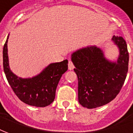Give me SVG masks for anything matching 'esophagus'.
<instances>
[{"instance_id":"34e87169","label":"esophagus","mask_w":133,"mask_h":133,"mask_svg":"<svg viewBox=\"0 0 133 133\" xmlns=\"http://www.w3.org/2000/svg\"><path fill=\"white\" fill-rule=\"evenodd\" d=\"M68 68L69 70H72L73 69L75 68V66H74V64H73V62H72L71 60H69Z\"/></svg>"}]
</instances>
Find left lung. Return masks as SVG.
<instances>
[{"label":"left lung","mask_w":133,"mask_h":133,"mask_svg":"<svg viewBox=\"0 0 133 133\" xmlns=\"http://www.w3.org/2000/svg\"><path fill=\"white\" fill-rule=\"evenodd\" d=\"M112 40L119 50L116 62L107 60L102 50L88 46L74 52L72 61L78 79V101L83 107L94 109L114 100L127 77L129 53L122 37L114 35Z\"/></svg>","instance_id":"left-lung-1"}]
</instances>
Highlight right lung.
Instances as JSON below:
<instances>
[{
	"instance_id": "obj_1",
	"label": "right lung",
	"mask_w": 133,
	"mask_h": 133,
	"mask_svg": "<svg viewBox=\"0 0 133 133\" xmlns=\"http://www.w3.org/2000/svg\"><path fill=\"white\" fill-rule=\"evenodd\" d=\"M9 36L3 51V64L6 79L13 91L22 102L30 106L45 107L54 101L56 90L62 75L68 69V61L53 63L38 75L32 78L18 77L9 68L8 56Z\"/></svg>"
}]
</instances>
